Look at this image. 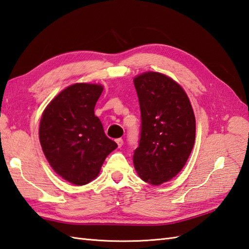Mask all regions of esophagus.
Instances as JSON below:
<instances>
[{
    "label": "esophagus",
    "instance_id": "esophagus-1",
    "mask_svg": "<svg viewBox=\"0 0 249 249\" xmlns=\"http://www.w3.org/2000/svg\"><path fill=\"white\" fill-rule=\"evenodd\" d=\"M116 142H117V144H118V148H121L124 145V141L121 138H118V139H116Z\"/></svg>",
    "mask_w": 249,
    "mask_h": 249
}]
</instances>
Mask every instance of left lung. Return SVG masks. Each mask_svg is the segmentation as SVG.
<instances>
[{
    "label": "left lung",
    "mask_w": 249,
    "mask_h": 249,
    "mask_svg": "<svg viewBox=\"0 0 249 249\" xmlns=\"http://www.w3.org/2000/svg\"><path fill=\"white\" fill-rule=\"evenodd\" d=\"M142 114L139 145L133 162L138 177L159 186L183 169L196 141V117L178 83L160 72L134 78Z\"/></svg>",
    "instance_id": "8db88e82"
}]
</instances>
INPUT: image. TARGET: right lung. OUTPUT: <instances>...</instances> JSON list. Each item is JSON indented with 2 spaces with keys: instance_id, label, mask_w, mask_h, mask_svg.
<instances>
[{
  "instance_id": "1",
  "label": "right lung",
  "mask_w": 249,
  "mask_h": 249,
  "mask_svg": "<svg viewBox=\"0 0 249 249\" xmlns=\"http://www.w3.org/2000/svg\"><path fill=\"white\" fill-rule=\"evenodd\" d=\"M102 90L100 84H71L41 117L39 138L46 160L54 172L77 186L96 178L107 156L117 148L94 113Z\"/></svg>"
}]
</instances>
